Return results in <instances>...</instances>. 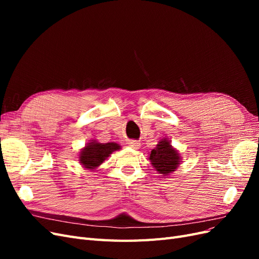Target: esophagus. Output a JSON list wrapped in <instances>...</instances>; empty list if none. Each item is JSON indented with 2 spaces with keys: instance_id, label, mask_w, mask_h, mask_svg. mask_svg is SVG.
I'll return each mask as SVG.
<instances>
[{
  "instance_id": "34e87169",
  "label": "esophagus",
  "mask_w": 259,
  "mask_h": 259,
  "mask_svg": "<svg viewBox=\"0 0 259 259\" xmlns=\"http://www.w3.org/2000/svg\"><path fill=\"white\" fill-rule=\"evenodd\" d=\"M128 146L133 149H138L140 147V143H138L137 140H130Z\"/></svg>"
}]
</instances>
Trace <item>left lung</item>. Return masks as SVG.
Segmentation results:
<instances>
[{"label": "left lung", "instance_id": "left-lung-1", "mask_svg": "<svg viewBox=\"0 0 259 259\" xmlns=\"http://www.w3.org/2000/svg\"><path fill=\"white\" fill-rule=\"evenodd\" d=\"M152 166L162 176H168L177 169L180 164L179 152L170 145L167 137H163L159 144L153 148L149 155Z\"/></svg>", "mask_w": 259, "mask_h": 259}]
</instances>
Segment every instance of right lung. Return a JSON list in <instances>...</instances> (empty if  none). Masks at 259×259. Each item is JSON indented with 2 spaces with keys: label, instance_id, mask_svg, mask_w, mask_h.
<instances>
[{
  "label": "right lung",
  "instance_id": "1",
  "mask_svg": "<svg viewBox=\"0 0 259 259\" xmlns=\"http://www.w3.org/2000/svg\"><path fill=\"white\" fill-rule=\"evenodd\" d=\"M120 149L121 146L116 143L101 144L95 139H92L83 149H81L79 161L85 169L95 170L112 152L120 150Z\"/></svg>",
  "mask_w": 259,
  "mask_h": 259
}]
</instances>
